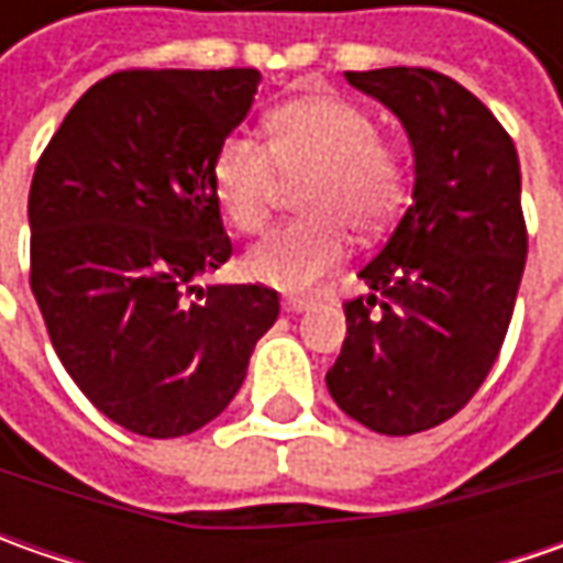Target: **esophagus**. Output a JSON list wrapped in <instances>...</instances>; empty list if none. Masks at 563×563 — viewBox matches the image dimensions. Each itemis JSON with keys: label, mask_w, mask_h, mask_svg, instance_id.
<instances>
[{"label": "esophagus", "mask_w": 563, "mask_h": 563, "mask_svg": "<svg viewBox=\"0 0 563 563\" xmlns=\"http://www.w3.org/2000/svg\"><path fill=\"white\" fill-rule=\"evenodd\" d=\"M313 303L310 300H285V313H303V310H310Z\"/></svg>", "instance_id": "esophagus-1"}]
</instances>
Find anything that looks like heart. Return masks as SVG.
I'll return each mask as SVG.
<instances>
[{
    "label": "heart",
    "instance_id": "obj_1",
    "mask_svg": "<svg viewBox=\"0 0 563 563\" xmlns=\"http://www.w3.org/2000/svg\"><path fill=\"white\" fill-rule=\"evenodd\" d=\"M300 187L307 219L272 231L250 247L244 272L256 285L282 294L313 288L344 256L351 231H376L404 203L407 159L378 137L369 109L341 97L294 99L269 119V143L231 134L212 159V190L238 231L269 222L282 187Z\"/></svg>",
    "mask_w": 563,
    "mask_h": 563
}]
</instances>
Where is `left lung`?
Instances as JSON below:
<instances>
[{"label":"left lung","mask_w":563,"mask_h":563,"mask_svg":"<svg viewBox=\"0 0 563 563\" xmlns=\"http://www.w3.org/2000/svg\"><path fill=\"white\" fill-rule=\"evenodd\" d=\"M388 106L413 146V203L360 269L347 338L325 385L382 435L451 420L508 335L527 266L520 159L510 134L457 80L429 68L344 71Z\"/></svg>","instance_id":"obj_1"}]
</instances>
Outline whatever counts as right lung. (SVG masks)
<instances>
[{
    "instance_id": "add662e5",
    "label": "right lung",
    "mask_w": 563,
    "mask_h": 563,
    "mask_svg": "<svg viewBox=\"0 0 563 563\" xmlns=\"http://www.w3.org/2000/svg\"><path fill=\"white\" fill-rule=\"evenodd\" d=\"M256 84V68L115 71L33 172L31 291L55 354L99 413L146 439L216 420L278 319L272 288L197 285L231 256L212 159Z\"/></svg>"
}]
</instances>
